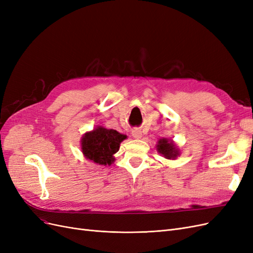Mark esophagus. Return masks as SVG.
Listing matches in <instances>:
<instances>
[{
  "label": "esophagus",
  "mask_w": 253,
  "mask_h": 253,
  "mask_svg": "<svg viewBox=\"0 0 253 253\" xmlns=\"http://www.w3.org/2000/svg\"><path fill=\"white\" fill-rule=\"evenodd\" d=\"M132 136L134 137V138H136V139L141 138V136H142L141 131H140V129H137V128L133 129V131H132Z\"/></svg>",
  "instance_id": "1"
}]
</instances>
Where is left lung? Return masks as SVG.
Masks as SVG:
<instances>
[{"label": "left lung", "mask_w": 253, "mask_h": 253, "mask_svg": "<svg viewBox=\"0 0 253 253\" xmlns=\"http://www.w3.org/2000/svg\"><path fill=\"white\" fill-rule=\"evenodd\" d=\"M156 148L159 154H162L167 159H175L179 155V150L176 148V145L172 140L168 138L159 139L156 144Z\"/></svg>", "instance_id": "1"}]
</instances>
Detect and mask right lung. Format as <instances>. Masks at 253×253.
Masks as SVG:
<instances>
[{"label": "right lung", "mask_w": 253, "mask_h": 253, "mask_svg": "<svg viewBox=\"0 0 253 253\" xmlns=\"http://www.w3.org/2000/svg\"><path fill=\"white\" fill-rule=\"evenodd\" d=\"M126 136L120 134L116 129L97 126L95 129L83 135L81 139V150L86 159L98 165H112L114 154L117 153L120 143Z\"/></svg>", "instance_id": "right-lung-1"}]
</instances>
